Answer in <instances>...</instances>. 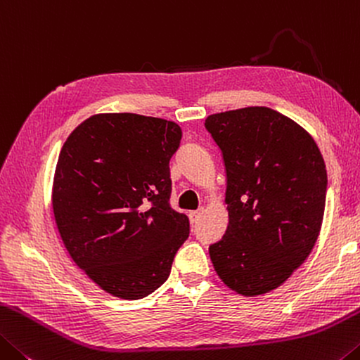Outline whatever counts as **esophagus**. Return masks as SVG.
Listing matches in <instances>:
<instances>
[{
	"instance_id": "34e87169",
	"label": "esophagus",
	"mask_w": 360,
	"mask_h": 360,
	"mask_svg": "<svg viewBox=\"0 0 360 360\" xmlns=\"http://www.w3.org/2000/svg\"><path fill=\"white\" fill-rule=\"evenodd\" d=\"M188 215H190V221L191 223H198L199 221V217H201V210H193Z\"/></svg>"
}]
</instances>
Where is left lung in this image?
<instances>
[{
	"label": "left lung",
	"instance_id": "obj_1",
	"mask_svg": "<svg viewBox=\"0 0 360 360\" xmlns=\"http://www.w3.org/2000/svg\"><path fill=\"white\" fill-rule=\"evenodd\" d=\"M205 129L221 151L229 223L209 247L220 279L245 297L278 288L321 231L326 162L313 137L266 107L217 113Z\"/></svg>",
	"mask_w": 360,
	"mask_h": 360
}]
</instances>
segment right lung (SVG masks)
I'll list each match as a JSON object with an SVG mask.
<instances>
[{"label":"right lung","mask_w":360,"mask_h":360,"mask_svg":"<svg viewBox=\"0 0 360 360\" xmlns=\"http://www.w3.org/2000/svg\"><path fill=\"white\" fill-rule=\"evenodd\" d=\"M181 129L134 113L96 115L58 155L52 210L73 262L105 292L139 300L167 281L190 220L170 207Z\"/></svg>","instance_id":"1"}]
</instances>
